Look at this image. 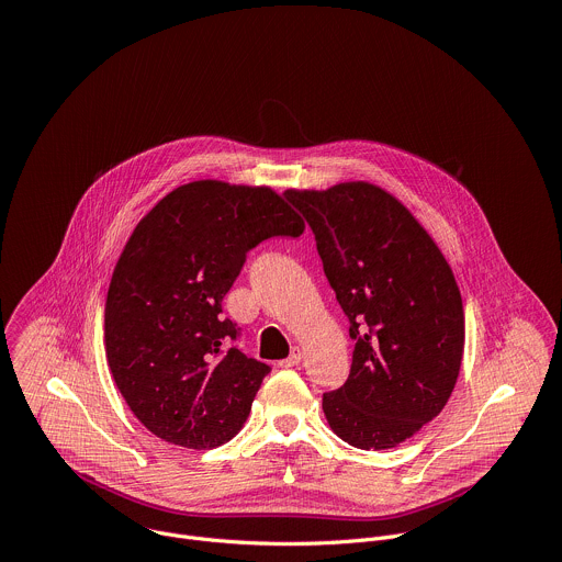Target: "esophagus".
<instances>
[{
    "mask_svg": "<svg viewBox=\"0 0 562 562\" xmlns=\"http://www.w3.org/2000/svg\"><path fill=\"white\" fill-rule=\"evenodd\" d=\"M300 361H302V350H300V348H293L291 355L280 361V366H282V368H293V366H300Z\"/></svg>",
    "mask_w": 562,
    "mask_h": 562,
    "instance_id": "esophagus-1",
    "label": "esophagus"
}]
</instances>
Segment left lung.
<instances>
[{"instance_id": "obj_1", "label": "left lung", "mask_w": 562, "mask_h": 562, "mask_svg": "<svg viewBox=\"0 0 562 562\" xmlns=\"http://www.w3.org/2000/svg\"><path fill=\"white\" fill-rule=\"evenodd\" d=\"M308 223L355 339L350 375L324 393L333 432L386 450L432 422L463 357V304L443 254L413 214L370 182L284 192Z\"/></svg>"}]
</instances>
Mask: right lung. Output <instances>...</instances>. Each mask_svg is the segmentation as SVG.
<instances>
[{"instance_id": "add662e5", "label": "right lung", "mask_w": 562, "mask_h": 562, "mask_svg": "<svg viewBox=\"0 0 562 562\" xmlns=\"http://www.w3.org/2000/svg\"><path fill=\"white\" fill-rule=\"evenodd\" d=\"M302 232L269 187L221 180L178 187L136 225L108 289L105 352L149 432L205 450L243 428L271 368L234 344L240 326L223 297L254 247Z\"/></svg>"}]
</instances>
